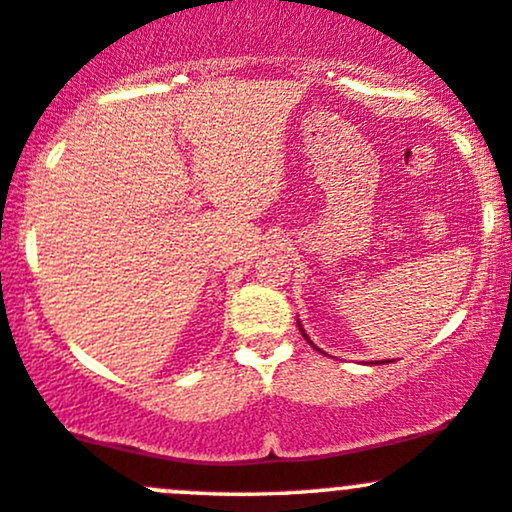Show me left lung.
Here are the masks:
<instances>
[{"instance_id": "8db88e82", "label": "left lung", "mask_w": 512, "mask_h": 512, "mask_svg": "<svg viewBox=\"0 0 512 512\" xmlns=\"http://www.w3.org/2000/svg\"><path fill=\"white\" fill-rule=\"evenodd\" d=\"M298 327H300V332H302V337H305L307 339V342H310V337H307V334H305V329H302V324L298 322ZM312 344V342H310ZM312 346H315V344H312ZM315 349H317V346H315ZM381 364H386V361H381Z\"/></svg>"}]
</instances>
